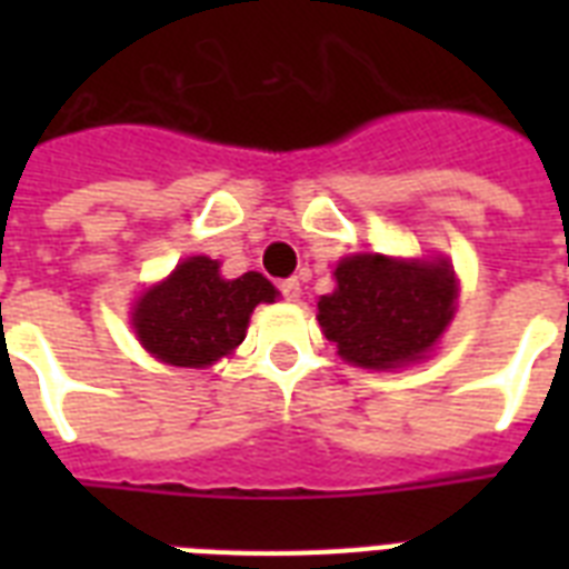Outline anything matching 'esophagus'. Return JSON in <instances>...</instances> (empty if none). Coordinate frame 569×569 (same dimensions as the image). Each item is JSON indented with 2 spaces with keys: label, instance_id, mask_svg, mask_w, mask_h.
Returning <instances> with one entry per match:
<instances>
[{
  "label": "esophagus",
  "instance_id": "esophagus-1",
  "mask_svg": "<svg viewBox=\"0 0 569 569\" xmlns=\"http://www.w3.org/2000/svg\"><path fill=\"white\" fill-rule=\"evenodd\" d=\"M280 295H283L286 301H295V298L301 295V283H298L295 277H289V280H283V283H280Z\"/></svg>",
  "mask_w": 569,
  "mask_h": 569
}]
</instances>
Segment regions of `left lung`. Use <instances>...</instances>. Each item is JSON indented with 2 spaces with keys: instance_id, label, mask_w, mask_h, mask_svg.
Instances as JSON below:
<instances>
[{
  "instance_id": "obj_1",
  "label": "left lung",
  "mask_w": 569,
  "mask_h": 569,
  "mask_svg": "<svg viewBox=\"0 0 569 569\" xmlns=\"http://www.w3.org/2000/svg\"><path fill=\"white\" fill-rule=\"evenodd\" d=\"M455 298L458 286L446 262L360 253L337 266V292L319 301V325L348 363L396 369L440 339Z\"/></svg>"
}]
</instances>
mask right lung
Segmentation results:
<instances>
[{"mask_svg":"<svg viewBox=\"0 0 569 569\" xmlns=\"http://www.w3.org/2000/svg\"><path fill=\"white\" fill-rule=\"evenodd\" d=\"M274 298L277 289L257 271L223 280L214 259L191 257L138 301L132 325L162 363L200 369L230 355L244 339L253 307Z\"/></svg>","mask_w":569,"mask_h":569,"instance_id":"right-lung-1","label":"right lung"}]
</instances>
